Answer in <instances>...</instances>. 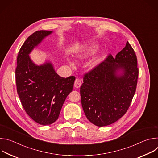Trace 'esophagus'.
<instances>
[{
    "mask_svg": "<svg viewBox=\"0 0 158 158\" xmlns=\"http://www.w3.org/2000/svg\"><path fill=\"white\" fill-rule=\"evenodd\" d=\"M82 84V81L79 78H77L74 82V87H76V88H79L81 87Z\"/></svg>",
    "mask_w": 158,
    "mask_h": 158,
    "instance_id": "obj_1",
    "label": "esophagus"
}]
</instances>
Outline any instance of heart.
<instances>
[{"label":"heart","mask_w":158,"mask_h":158,"mask_svg":"<svg viewBox=\"0 0 158 158\" xmlns=\"http://www.w3.org/2000/svg\"><path fill=\"white\" fill-rule=\"evenodd\" d=\"M97 48H98V46L96 44H93L92 45V46L88 47L85 50V52L84 53H82L81 55L79 56V57H82L84 56H85L88 54H91L92 53H94L96 50H97Z\"/></svg>","instance_id":"b5f03b06"}]
</instances>
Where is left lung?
<instances>
[{
	"instance_id": "1",
	"label": "left lung",
	"mask_w": 158,
	"mask_h": 158,
	"mask_svg": "<svg viewBox=\"0 0 158 158\" xmlns=\"http://www.w3.org/2000/svg\"><path fill=\"white\" fill-rule=\"evenodd\" d=\"M119 70L122 71L119 75ZM138 74L137 57L128 42L115 58L109 54L84 74L80 93L87 119L102 127L122 118L136 92Z\"/></svg>"
}]
</instances>
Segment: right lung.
<instances>
[{"label": "right lung", "instance_id": "1", "mask_svg": "<svg viewBox=\"0 0 158 158\" xmlns=\"http://www.w3.org/2000/svg\"><path fill=\"white\" fill-rule=\"evenodd\" d=\"M52 32L37 31L30 35L19 51L15 69L17 91L22 106L31 119L44 126L58 119L76 79L60 77L50 62L37 65L31 60L30 52Z\"/></svg>", "mask_w": 158, "mask_h": 158}]
</instances>
